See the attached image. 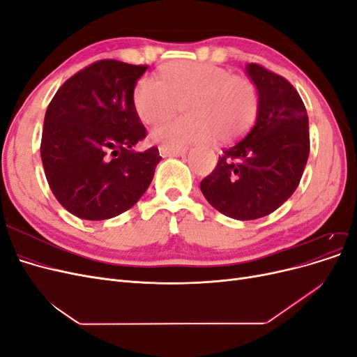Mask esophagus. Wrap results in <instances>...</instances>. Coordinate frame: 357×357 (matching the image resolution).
<instances>
[{"label": "esophagus", "instance_id": "obj_1", "mask_svg": "<svg viewBox=\"0 0 357 357\" xmlns=\"http://www.w3.org/2000/svg\"><path fill=\"white\" fill-rule=\"evenodd\" d=\"M188 147L183 146H159V153L162 158H171V156H183L186 155Z\"/></svg>", "mask_w": 357, "mask_h": 357}]
</instances>
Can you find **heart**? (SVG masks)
Here are the masks:
<instances>
[{
  "label": "heart",
  "mask_w": 357,
  "mask_h": 357,
  "mask_svg": "<svg viewBox=\"0 0 357 357\" xmlns=\"http://www.w3.org/2000/svg\"><path fill=\"white\" fill-rule=\"evenodd\" d=\"M160 80L147 75L134 89V109L139 121L158 125L185 104L188 116L160 125L153 138L165 146L202 143L218 138L234 143L256 121L259 96L252 82L214 63L172 62Z\"/></svg>",
  "instance_id": "obj_1"
}]
</instances>
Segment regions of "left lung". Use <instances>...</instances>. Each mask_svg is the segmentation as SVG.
Instances as JSON below:
<instances>
[{
  "label": "left lung",
  "mask_w": 357,
  "mask_h": 357,
  "mask_svg": "<svg viewBox=\"0 0 357 357\" xmlns=\"http://www.w3.org/2000/svg\"><path fill=\"white\" fill-rule=\"evenodd\" d=\"M245 73L259 96L256 122L199 186L215 210L236 220L261 219L283 205L310 153L308 116L296 89L257 63H247Z\"/></svg>",
  "instance_id": "8db88e82"
}]
</instances>
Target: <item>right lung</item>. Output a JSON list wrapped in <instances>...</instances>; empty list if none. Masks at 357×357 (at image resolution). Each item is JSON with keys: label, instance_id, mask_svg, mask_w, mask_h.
Masks as SVG:
<instances>
[{"label": "right lung", "instance_id": "right-lung-1", "mask_svg": "<svg viewBox=\"0 0 357 357\" xmlns=\"http://www.w3.org/2000/svg\"><path fill=\"white\" fill-rule=\"evenodd\" d=\"M147 67L114 59L92 63L63 83L43 126L41 160L53 195L84 220L116 218L144 195L162 159L137 152L146 128L134 109Z\"/></svg>", "mask_w": 357, "mask_h": 357}]
</instances>
